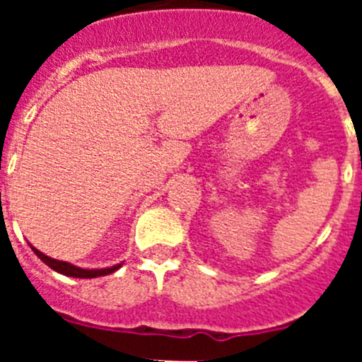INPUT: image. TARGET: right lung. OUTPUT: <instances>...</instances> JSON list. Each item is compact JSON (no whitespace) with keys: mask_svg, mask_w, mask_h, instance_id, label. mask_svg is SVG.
Returning a JSON list of instances; mask_svg holds the SVG:
<instances>
[{"mask_svg":"<svg viewBox=\"0 0 362 362\" xmlns=\"http://www.w3.org/2000/svg\"><path fill=\"white\" fill-rule=\"evenodd\" d=\"M30 248L34 250V254L43 261L47 267H50L52 270H56L57 274H63V276H69V277H78V279H94V277H101V276H108L112 272H116L117 268H121V264H114L110 268H79V267H74L72 263H66V261H57V259L49 257V255H45L43 252H40L37 248L30 245Z\"/></svg>","mask_w":362,"mask_h":362,"instance_id":"add662e5","label":"right lung"}]
</instances>
